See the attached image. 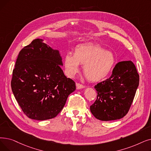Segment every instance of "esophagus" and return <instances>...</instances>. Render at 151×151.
Segmentation results:
<instances>
[{"mask_svg": "<svg viewBox=\"0 0 151 151\" xmlns=\"http://www.w3.org/2000/svg\"><path fill=\"white\" fill-rule=\"evenodd\" d=\"M76 89H82V88H85V86H84L83 84H80V83H77L76 84Z\"/></svg>", "mask_w": 151, "mask_h": 151, "instance_id": "esophagus-1", "label": "esophagus"}]
</instances>
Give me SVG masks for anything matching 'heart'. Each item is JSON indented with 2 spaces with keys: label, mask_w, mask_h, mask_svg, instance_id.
Instances as JSON below:
<instances>
[{
  "label": "heart",
  "mask_w": 151,
  "mask_h": 151,
  "mask_svg": "<svg viewBox=\"0 0 151 151\" xmlns=\"http://www.w3.org/2000/svg\"><path fill=\"white\" fill-rule=\"evenodd\" d=\"M115 62L114 55L99 45L84 44L76 46L74 54L68 52L64 57V67L68 76L72 77L83 65V72L92 82L106 78L112 70Z\"/></svg>",
  "instance_id": "1"
}]
</instances>
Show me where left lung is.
I'll return each instance as SVG.
<instances>
[{
  "label": "left lung",
  "instance_id": "left-lung-1",
  "mask_svg": "<svg viewBox=\"0 0 151 151\" xmlns=\"http://www.w3.org/2000/svg\"><path fill=\"white\" fill-rule=\"evenodd\" d=\"M139 76L132 61H123L114 67L108 79L94 86L97 99L90 110L97 119L110 121L125 116L132 106Z\"/></svg>",
  "mask_w": 151,
  "mask_h": 151
}]
</instances>
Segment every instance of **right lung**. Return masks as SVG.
<instances>
[{
    "instance_id": "right-lung-1",
    "label": "right lung",
    "mask_w": 151,
    "mask_h": 151,
    "mask_svg": "<svg viewBox=\"0 0 151 151\" xmlns=\"http://www.w3.org/2000/svg\"><path fill=\"white\" fill-rule=\"evenodd\" d=\"M60 65L58 50L36 39L19 52L13 70L11 87L23 113L31 119L55 117L68 96L76 89L75 81L66 77Z\"/></svg>"
}]
</instances>
